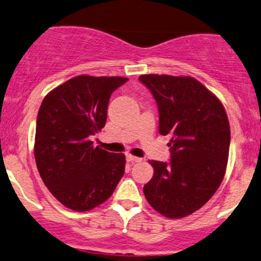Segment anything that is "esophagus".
<instances>
[{"label":"esophagus","instance_id":"esophagus-1","mask_svg":"<svg viewBox=\"0 0 261 261\" xmlns=\"http://www.w3.org/2000/svg\"><path fill=\"white\" fill-rule=\"evenodd\" d=\"M126 159H127L128 162H141L142 159H140V157H136V156H133V154H127L126 156Z\"/></svg>","mask_w":261,"mask_h":261}]
</instances>
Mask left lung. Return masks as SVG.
<instances>
[{"mask_svg":"<svg viewBox=\"0 0 261 261\" xmlns=\"http://www.w3.org/2000/svg\"><path fill=\"white\" fill-rule=\"evenodd\" d=\"M140 82L159 107L161 135H170L171 161L153 167L144 193L167 218L198 211L218 190L228 163L230 127L219 99L192 76L146 74Z\"/></svg>","mask_w":261,"mask_h":261,"instance_id":"8db88e82","label":"left lung"}]
</instances>
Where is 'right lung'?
Instances as JSON below:
<instances>
[{"mask_svg":"<svg viewBox=\"0 0 261 261\" xmlns=\"http://www.w3.org/2000/svg\"><path fill=\"white\" fill-rule=\"evenodd\" d=\"M122 76L79 75L48 93L39 108L34 159L43 182L67 208L85 212L113 194L125 172V154L94 146L113 91Z\"/></svg>","mask_w":261,"mask_h":261,"instance_id":"obj_1","label":"right lung"}]
</instances>
